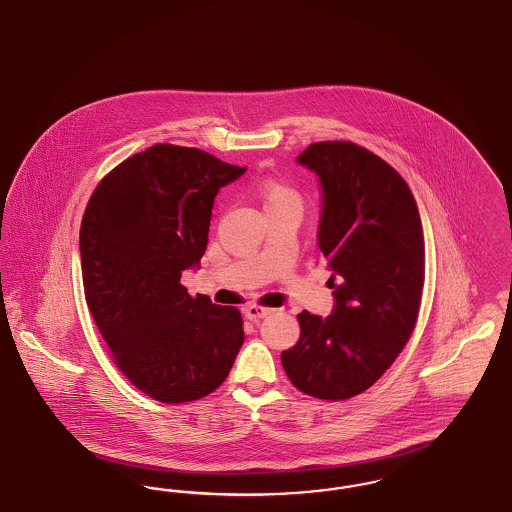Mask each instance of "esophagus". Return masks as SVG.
<instances>
[{
	"mask_svg": "<svg viewBox=\"0 0 512 512\" xmlns=\"http://www.w3.org/2000/svg\"><path fill=\"white\" fill-rule=\"evenodd\" d=\"M270 313H272V309L259 307V305H249V307H245V317L249 318V320H253V322L267 317Z\"/></svg>",
	"mask_w": 512,
	"mask_h": 512,
	"instance_id": "esophagus-1",
	"label": "esophagus"
}]
</instances>
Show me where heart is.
I'll use <instances>...</instances> for the list:
<instances>
[{
	"label": "heart",
	"instance_id": "obj_1",
	"mask_svg": "<svg viewBox=\"0 0 512 512\" xmlns=\"http://www.w3.org/2000/svg\"><path fill=\"white\" fill-rule=\"evenodd\" d=\"M259 195L265 203V209L268 207H278V205H286V203H299V197L293 192L292 188L274 182V180H267L259 186Z\"/></svg>",
	"mask_w": 512,
	"mask_h": 512
}]
</instances>
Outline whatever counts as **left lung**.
<instances>
[{"mask_svg":"<svg viewBox=\"0 0 512 512\" xmlns=\"http://www.w3.org/2000/svg\"><path fill=\"white\" fill-rule=\"evenodd\" d=\"M322 192L318 247L334 311L297 315L301 336L282 351L293 386L341 401L368 390L413 334L424 286V236L413 192L390 165L351 142H318L297 159Z\"/></svg>","mask_w":512,"mask_h":512,"instance_id":"left-lung-1","label":"left lung"}]
</instances>
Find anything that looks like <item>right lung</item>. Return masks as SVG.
I'll return each mask as SVG.
<instances>
[{
    "instance_id": "right-lung-1",
    "label": "right lung",
    "mask_w": 512,
    "mask_h": 512,
    "mask_svg": "<svg viewBox=\"0 0 512 512\" xmlns=\"http://www.w3.org/2000/svg\"><path fill=\"white\" fill-rule=\"evenodd\" d=\"M247 167L195 147L157 144L99 182L80 226L86 303L115 365L149 397L195 401L226 380L244 343L236 307L192 297L220 188Z\"/></svg>"
}]
</instances>
